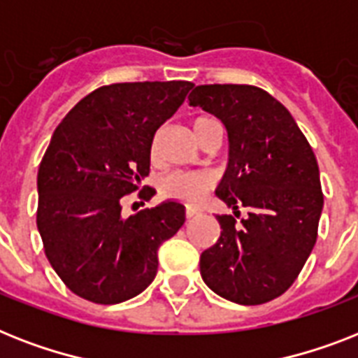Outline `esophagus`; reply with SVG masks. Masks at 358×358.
Returning a JSON list of instances; mask_svg holds the SVG:
<instances>
[{"label":"esophagus","instance_id":"obj_1","mask_svg":"<svg viewBox=\"0 0 358 358\" xmlns=\"http://www.w3.org/2000/svg\"><path fill=\"white\" fill-rule=\"evenodd\" d=\"M187 220H192V218H196L197 214H199V210H197V208H192V207H187Z\"/></svg>","mask_w":358,"mask_h":358}]
</instances>
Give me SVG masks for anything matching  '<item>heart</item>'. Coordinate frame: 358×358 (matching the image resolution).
I'll return each instance as SVG.
<instances>
[{
	"mask_svg": "<svg viewBox=\"0 0 358 358\" xmlns=\"http://www.w3.org/2000/svg\"><path fill=\"white\" fill-rule=\"evenodd\" d=\"M214 120L207 118V116H199L192 122V129L196 138H199L203 127L210 124ZM214 187V177L210 173H203V171H176L170 173L162 181V192L168 197L179 199L182 203H196L203 201V197L207 196V192Z\"/></svg>",
	"mask_w": 358,
	"mask_h": 358,
	"instance_id": "1",
	"label": "heart"
}]
</instances>
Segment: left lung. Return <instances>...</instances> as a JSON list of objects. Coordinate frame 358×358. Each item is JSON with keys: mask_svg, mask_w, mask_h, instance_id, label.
<instances>
[{"mask_svg": "<svg viewBox=\"0 0 358 358\" xmlns=\"http://www.w3.org/2000/svg\"><path fill=\"white\" fill-rule=\"evenodd\" d=\"M192 107L227 129L229 162L216 196L248 216H216L218 242L201 253L205 285L238 305H260L287 292L307 262L324 208L313 148L282 103L251 85H199Z\"/></svg>", "mask_w": 358, "mask_h": 358, "instance_id": "8db88e82", "label": "left lung"}]
</instances>
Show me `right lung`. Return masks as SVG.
I'll return each mask as SVG.
<instances>
[{
	"label": "right lung",
	"instance_id": "1",
	"mask_svg": "<svg viewBox=\"0 0 358 358\" xmlns=\"http://www.w3.org/2000/svg\"><path fill=\"white\" fill-rule=\"evenodd\" d=\"M188 81L116 83L66 114L40 162L36 225L45 257L71 292L99 305L138 296L157 275V251L185 224L162 201L122 216V197L150 173L157 129L182 105ZM140 196H153L145 188Z\"/></svg>",
	"mask_w": 358,
	"mask_h": 358
}]
</instances>
